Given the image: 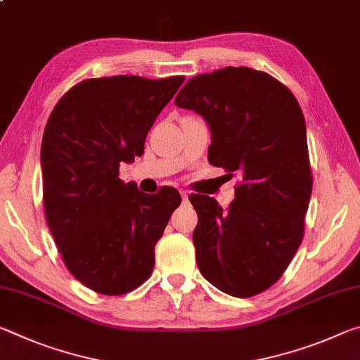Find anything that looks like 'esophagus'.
I'll return each instance as SVG.
<instances>
[{"label":"esophagus","mask_w":360,"mask_h":360,"mask_svg":"<svg viewBox=\"0 0 360 360\" xmlns=\"http://www.w3.org/2000/svg\"><path fill=\"white\" fill-rule=\"evenodd\" d=\"M181 197H182V200H184V202H186V200L188 198V193H187V191H181Z\"/></svg>","instance_id":"1"}]
</instances>
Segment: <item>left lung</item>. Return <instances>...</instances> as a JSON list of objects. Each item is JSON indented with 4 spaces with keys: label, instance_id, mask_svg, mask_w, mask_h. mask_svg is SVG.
I'll return each instance as SVG.
<instances>
[{
    "label": "left lung",
    "instance_id": "left-lung-1",
    "mask_svg": "<svg viewBox=\"0 0 360 360\" xmlns=\"http://www.w3.org/2000/svg\"><path fill=\"white\" fill-rule=\"evenodd\" d=\"M174 105L211 131L208 160L240 173L227 210L208 195L188 197L205 279L231 297H252L281 278L303 238L313 178L300 105L275 77L246 66L200 75Z\"/></svg>",
    "mask_w": 360,
    "mask_h": 360
}]
</instances>
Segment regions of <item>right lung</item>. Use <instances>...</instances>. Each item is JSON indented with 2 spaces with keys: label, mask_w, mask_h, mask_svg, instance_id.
Wrapping results in <instances>:
<instances>
[{
  "label": "right lung",
  "mask_w": 360,
  "mask_h": 360,
  "mask_svg": "<svg viewBox=\"0 0 360 360\" xmlns=\"http://www.w3.org/2000/svg\"><path fill=\"white\" fill-rule=\"evenodd\" d=\"M184 76H112L79 82L53 108L41 146L49 229L70 273L103 295H122L150 276L155 245L181 195L122 182L120 163L143 155L157 115Z\"/></svg>",
  "instance_id": "add662e5"
}]
</instances>
